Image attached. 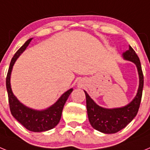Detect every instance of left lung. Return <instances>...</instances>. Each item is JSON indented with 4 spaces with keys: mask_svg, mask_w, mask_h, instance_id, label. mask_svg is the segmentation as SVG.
<instances>
[{
    "mask_svg": "<svg viewBox=\"0 0 150 150\" xmlns=\"http://www.w3.org/2000/svg\"><path fill=\"white\" fill-rule=\"evenodd\" d=\"M122 57L125 60L135 64L139 75V87L137 95L129 104L122 107L107 109L98 105L86 91H84L90 124L95 130L102 133L114 134L123 129L136 116L140 107L144 88V75L140 59L131 46H129V50L122 54Z\"/></svg>",
    "mask_w": 150,
    "mask_h": 150,
    "instance_id": "left-lung-1",
    "label": "left lung"
}]
</instances>
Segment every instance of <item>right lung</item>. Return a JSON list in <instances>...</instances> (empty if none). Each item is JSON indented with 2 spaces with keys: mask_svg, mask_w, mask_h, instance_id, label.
Returning a JSON list of instances; mask_svg holds the SVG:
<instances>
[{
  "mask_svg": "<svg viewBox=\"0 0 150 150\" xmlns=\"http://www.w3.org/2000/svg\"><path fill=\"white\" fill-rule=\"evenodd\" d=\"M33 38L28 40L23 46L16 52L10 62L7 76L6 79V86L8 93L9 104L12 115L19 123L25 128L34 132H42L49 131L55 128L59 124L62 117V110L69 95L73 91V88H70L63 94L55 104L50 107L42 110L31 109L22 104L13 95L10 85V76L13 67L19 55L23 52Z\"/></svg>",
  "mask_w": 150,
  "mask_h": 150,
  "instance_id": "right-lung-1",
  "label": "right lung"
}]
</instances>
